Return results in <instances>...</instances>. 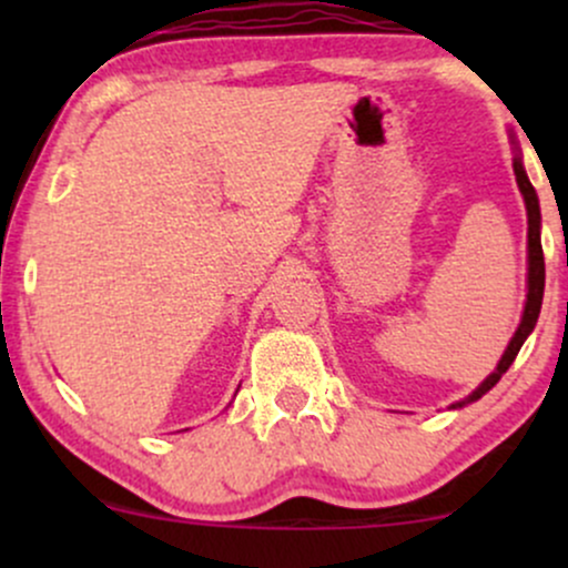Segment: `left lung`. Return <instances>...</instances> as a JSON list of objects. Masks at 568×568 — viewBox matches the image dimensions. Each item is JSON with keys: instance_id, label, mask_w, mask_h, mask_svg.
Listing matches in <instances>:
<instances>
[{"instance_id": "1", "label": "left lung", "mask_w": 568, "mask_h": 568, "mask_svg": "<svg viewBox=\"0 0 568 568\" xmlns=\"http://www.w3.org/2000/svg\"><path fill=\"white\" fill-rule=\"evenodd\" d=\"M510 141H513V152H515V158H513L515 181H518L520 194H524L526 219H529V275H526V306H524V315H520L518 328H515L510 344H507L505 355L499 357L497 368H494L491 374H488L486 379L480 382L478 387H475L473 393L465 397V400H456L448 408H465L467 403L480 400V397H484L488 389H491L494 384L501 379V374H505V371L513 366L515 355H518L520 347H524V342H526V338H529V334L534 331V325H537L539 310H542V296H545V253H542V237H539V232H542V213H539V197H537V192H534L529 175H526L524 160H520V146H518V141H515L513 133H510Z\"/></svg>"}]
</instances>
